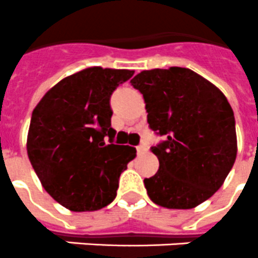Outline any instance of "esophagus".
Here are the masks:
<instances>
[{"label": "esophagus", "instance_id": "1", "mask_svg": "<svg viewBox=\"0 0 258 258\" xmlns=\"http://www.w3.org/2000/svg\"><path fill=\"white\" fill-rule=\"evenodd\" d=\"M136 152H138V155H143V153H146L147 147L146 146H138L136 147Z\"/></svg>", "mask_w": 258, "mask_h": 258}]
</instances>
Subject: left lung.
<instances>
[{
    "label": "left lung",
    "instance_id": "obj_1",
    "mask_svg": "<svg viewBox=\"0 0 258 258\" xmlns=\"http://www.w3.org/2000/svg\"><path fill=\"white\" fill-rule=\"evenodd\" d=\"M131 85L143 94L149 128L165 139L151 147L160 166L144 179L149 198L166 209L198 206L219 190L236 160L232 107L187 68L143 71Z\"/></svg>",
    "mask_w": 258,
    "mask_h": 258
}]
</instances>
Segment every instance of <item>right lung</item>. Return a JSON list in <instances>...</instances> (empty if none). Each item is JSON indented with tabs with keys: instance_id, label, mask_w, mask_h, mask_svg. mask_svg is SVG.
I'll return each instance as SVG.
<instances>
[{
	"instance_id": "obj_1",
	"label": "right lung",
	"mask_w": 258,
	"mask_h": 258,
	"mask_svg": "<svg viewBox=\"0 0 258 258\" xmlns=\"http://www.w3.org/2000/svg\"><path fill=\"white\" fill-rule=\"evenodd\" d=\"M128 69L86 68L45 93L32 111L27 155L45 191L71 211H96L116 197L136 149L112 144L110 98Z\"/></svg>"
}]
</instances>
